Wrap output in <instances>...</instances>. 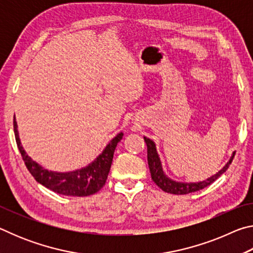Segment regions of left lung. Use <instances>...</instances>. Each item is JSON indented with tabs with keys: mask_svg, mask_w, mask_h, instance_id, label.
Here are the masks:
<instances>
[{
	"mask_svg": "<svg viewBox=\"0 0 253 253\" xmlns=\"http://www.w3.org/2000/svg\"><path fill=\"white\" fill-rule=\"evenodd\" d=\"M144 140L147 145V162H148L149 172H151L152 179L155 182V184L158 187L162 188L164 192H168V193H170V194H177V195L188 194V193H192V192L200 191L204 187L211 185L215 179L219 178L221 175L229 169V166L231 163H232L235 155V153H233V155L230 158L228 164H226L219 173L215 174L212 177L208 178L207 181L199 182V183H181V182L172 181V179L166 176L164 172H163L162 164H161L160 157L157 155L155 144H154L153 140L146 138V137H144Z\"/></svg>",
	"mask_w": 253,
	"mask_h": 253,
	"instance_id": "left-lung-1",
	"label": "left lung"
}]
</instances>
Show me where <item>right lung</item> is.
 <instances>
[{"mask_svg":"<svg viewBox=\"0 0 253 253\" xmlns=\"http://www.w3.org/2000/svg\"><path fill=\"white\" fill-rule=\"evenodd\" d=\"M13 127L16 145L21 156L28 170L36 178V181L51 191L68 196H88L95 194L105 185L113 162L115 148L123 138V132H121L107 145L105 151L96 158V161L85 166L84 169L70 173H53L43 169L27 155L23 147L21 146L15 119L13 121Z\"/></svg>","mask_w":253,"mask_h":253,"instance_id":"1","label":"right lung"}]
</instances>
